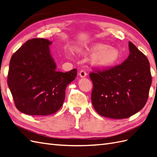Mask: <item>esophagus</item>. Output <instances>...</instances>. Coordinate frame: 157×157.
Segmentation results:
<instances>
[{"label":"esophagus","mask_w":157,"mask_h":157,"mask_svg":"<svg viewBox=\"0 0 157 157\" xmlns=\"http://www.w3.org/2000/svg\"><path fill=\"white\" fill-rule=\"evenodd\" d=\"M86 71H83V70H82V71H81L79 72V76H81V78H84V77H86Z\"/></svg>","instance_id":"esophagus-1"}]
</instances>
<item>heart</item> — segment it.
<instances>
[{"mask_svg": "<svg viewBox=\"0 0 157 157\" xmlns=\"http://www.w3.org/2000/svg\"><path fill=\"white\" fill-rule=\"evenodd\" d=\"M90 50L95 53L93 56L94 62L101 67H107L113 65L120 58V52L117 49L108 47L105 44H96L91 48ZM67 54L69 56L70 52H67Z\"/></svg>", "mask_w": 157, "mask_h": 157, "instance_id": "obj_1", "label": "heart"}]
</instances>
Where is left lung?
Masks as SVG:
<instances>
[{
    "label": "left lung",
    "mask_w": 157,
    "mask_h": 157,
    "mask_svg": "<svg viewBox=\"0 0 157 157\" xmlns=\"http://www.w3.org/2000/svg\"><path fill=\"white\" fill-rule=\"evenodd\" d=\"M128 46L130 54L122 64L89 75L93 84V105L101 116L128 118L147 101L152 83L148 60L130 41Z\"/></svg>",
    "instance_id": "1"
}]
</instances>
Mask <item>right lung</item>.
<instances>
[{
    "mask_svg": "<svg viewBox=\"0 0 157 157\" xmlns=\"http://www.w3.org/2000/svg\"><path fill=\"white\" fill-rule=\"evenodd\" d=\"M52 41L35 38L14 54L9 64L8 86L16 107L30 116H48L60 109L65 90L77 75L76 69L56 71L50 46Z\"/></svg>",
    "mask_w": 157,
    "mask_h": 157,
    "instance_id": "obj_1",
    "label": "right lung"
}]
</instances>
